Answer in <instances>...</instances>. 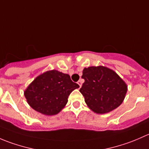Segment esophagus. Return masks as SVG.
<instances>
[{"label":"esophagus","mask_w":149,"mask_h":149,"mask_svg":"<svg viewBox=\"0 0 149 149\" xmlns=\"http://www.w3.org/2000/svg\"><path fill=\"white\" fill-rule=\"evenodd\" d=\"M82 83H83V82H82V81L81 80V79L79 81H78V84H79V86H80V88H81V86Z\"/></svg>","instance_id":"1"}]
</instances>
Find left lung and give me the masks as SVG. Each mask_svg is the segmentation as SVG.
<instances>
[{"label": "left lung", "instance_id": "8db88e82", "mask_svg": "<svg viewBox=\"0 0 149 149\" xmlns=\"http://www.w3.org/2000/svg\"><path fill=\"white\" fill-rule=\"evenodd\" d=\"M81 78L85 81L79 91L94 112L107 113L123 102L127 85L112 70L104 66L85 68Z\"/></svg>", "mask_w": 149, "mask_h": 149}]
</instances>
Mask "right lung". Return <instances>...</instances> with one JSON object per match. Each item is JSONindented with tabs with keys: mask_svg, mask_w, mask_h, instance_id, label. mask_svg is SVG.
I'll use <instances>...</instances> for the list:
<instances>
[{
	"mask_svg": "<svg viewBox=\"0 0 149 149\" xmlns=\"http://www.w3.org/2000/svg\"><path fill=\"white\" fill-rule=\"evenodd\" d=\"M79 87L68 74L52 70L36 78L24 91V96L34 110L54 115L61 111L70 93Z\"/></svg>",
	"mask_w": 149,
	"mask_h": 149,
	"instance_id": "1",
	"label": "right lung"
}]
</instances>
